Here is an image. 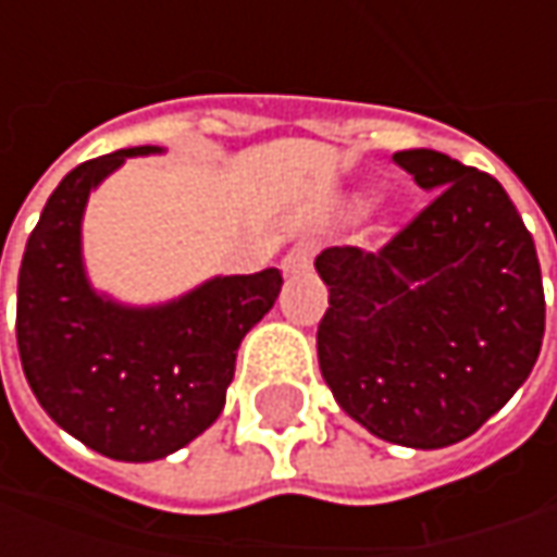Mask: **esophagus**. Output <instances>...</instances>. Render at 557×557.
<instances>
[{
	"label": "esophagus",
	"mask_w": 557,
	"mask_h": 557,
	"mask_svg": "<svg viewBox=\"0 0 557 557\" xmlns=\"http://www.w3.org/2000/svg\"><path fill=\"white\" fill-rule=\"evenodd\" d=\"M312 257H315V242H297V245L290 247L288 257L282 260V267L288 275L294 272H307L312 267Z\"/></svg>",
	"instance_id": "1"
}]
</instances>
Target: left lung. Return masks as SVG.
<instances>
[{"label":"left lung","instance_id":"1","mask_svg":"<svg viewBox=\"0 0 557 557\" xmlns=\"http://www.w3.org/2000/svg\"><path fill=\"white\" fill-rule=\"evenodd\" d=\"M431 203L377 250L325 247L319 369L374 437L440 449L471 437L533 372L546 297L533 235L490 173L396 151Z\"/></svg>","mask_w":557,"mask_h":557}]
</instances>
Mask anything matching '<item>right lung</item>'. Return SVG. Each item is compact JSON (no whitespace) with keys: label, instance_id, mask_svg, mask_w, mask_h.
I'll return each mask as SVG.
<instances>
[{"label":"right lung","instance_id":"obj_1","mask_svg":"<svg viewBox=\"0 0 557 557\" xmlns=\"http://www.w3.org/2000/svg\"><path fill=\"white\" fill-rule=\"evenodd\" d=\"M139 145L71 170L27 238L17 275V354L58 428L117 461H154L203 434L225 406L238 344L275 304L282 272L216 275L163 307L92 290L79 223L89 191Z\"/></svg>","mask_w":557,"mask_h":557}]
</instances>
